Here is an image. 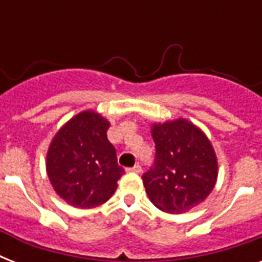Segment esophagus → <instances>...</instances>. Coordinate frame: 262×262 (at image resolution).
I'll return each instance as SVG.
<instances>
[{"instance_id":"esophagus-1","label":"esophagus","mask_w":262,"mask_h":262,"mask_svg":"<svg viewBox=\"0 0 262 262\" xmlns=\"http://www.w3.org/2000/svg\"><path fill=\"white\" fill-rule=\"evenodd\" d=\"M127 171L136 172V174H140V172L143 171V170H141V166H140V164H136V166H133V167L127 168Z\"/></svg>"}]
</instances>
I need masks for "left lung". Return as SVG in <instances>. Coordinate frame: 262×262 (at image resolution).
Instances as JSON below:
<instances>
[{
  "instance_id": "1",
  "label": "left lung",
  "mask_w": 262,
  "mask_h": 262,
  "mask_svg": "<svg viewBox=\"0 0 262 262\" xmlns=\"http://www.w3.org/2000/svg\"><path fill=\"white\" fill-rule=\"evenodd\" d=\"M155 163L143 175L148 197L160 211L183 213L207 199L217 179V159L201 129L179 118L154 123Z\"/></svg>"
}]
</instances>
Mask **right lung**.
<instances>
[{
  "instance_id": "obj_1",
  "label": "right lung",
  "mask_w": 262,
  "mask_h": 262,
  "mask_svg": "<svg viewBox=\"0 0 262 262\" xmlns=\"http://www.w3.org/2000/svg\"><path fill=\"white\" fill-rule=\"evenodd\" d=\"M110 122L81 111L63 125L47 151L46 170L55 193L76 208H95L114 194L125 172L107 140Z\"/></svg>"
}]
</instances>
